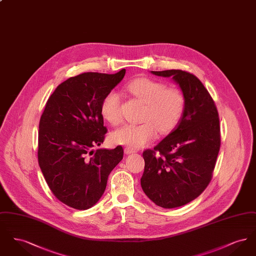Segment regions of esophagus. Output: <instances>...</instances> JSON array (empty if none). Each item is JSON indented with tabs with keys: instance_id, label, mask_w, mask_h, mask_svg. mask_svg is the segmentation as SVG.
Segmentation results:
<instances>
[{
	"instance_id": "esophagus-1",
	"label": "esophagus",
	"mask_w": 256,
	"mask_h": 256,
	"mask_svg": "<svg viewBox=\"0 0 256 256\" xmlns=\"http://www.w3.org/2000/svg\"><path fill=\"white\" fill-rule=\"evenodd\" d=\"M124 152H126V154H130L135 152V150H134V148H130L126 146V148H124Z\"/></svg>"
}]
</instances>
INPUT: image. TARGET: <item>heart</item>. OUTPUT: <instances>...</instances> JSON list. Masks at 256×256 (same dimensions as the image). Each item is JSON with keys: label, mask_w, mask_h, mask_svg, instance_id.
I'll return each instance as SVG.
<instances>
[{"label": "heart", "mask_w": 256, "mask_h": 256, "mask_svg": "<svg viewBox=\"0 0 256 256\" xmlns=\"http://www.w3.org/2000/svg\"><path fill=\"white\" fill-rule=\"evenodd\" d=\"M126 89L134 97L146 104L143 121L140 124H126L111 134V141L130 148H139L154 141L161 134L172 130L182 117L185 97L178 88L167 87L161 80L138 78L132 80ZM100 113L106 122L117 124L122 120L121 97L110 91L102 102Z\"/></svg>", "instance_id": "b5f03b06"}]
</instances>
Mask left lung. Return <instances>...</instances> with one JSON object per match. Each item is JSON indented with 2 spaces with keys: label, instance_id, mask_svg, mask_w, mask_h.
Segmentation results:
<instances>
[{
  "label": "left lung",
  "instance_id": "1",
  "mask_svg": "<svg viewBox=\"0 0 256 256\" xmlns=\"http://www.w3.org/2000/svg\"><path fill=\"white\" fill-rule=\"evenodd\" d=\"M172 78L185 97L178 126L154 150L143 152L141 187L163 208L182 206L200 195L212 178L220 146L218 110L202 82L182 70L152 71Z\"/></svg>",
  "mask_w": 256,
  "mask_h": 256
}]
</instances>
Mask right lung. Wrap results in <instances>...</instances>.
Instances as JSON below:
<instances>
[{"label": "right lung", "mask_w": 256, "mask_h": 256, "mask_svg": "<svg viewBox=\"0 0 256 256\" xmlns=\"http://www.w3.org/2000/svg\"><path fill=\"white\" fill-rule=\"evenodd\" d=\"M84 73L63 82L49 98L38 132V163L52 194L78 210L95 206L104 193L111 170L122 159L121 146H100L108 130L100 104L124 76Z\"/></svg>", "instance_id": "obj_1"}]
</instances>
